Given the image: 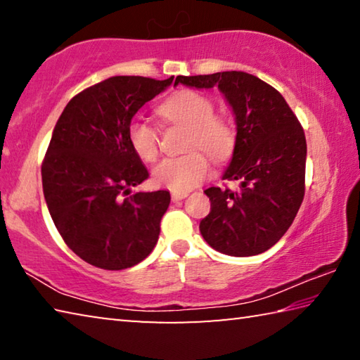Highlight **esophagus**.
Returning a JSON list of instances; mask_svg holds the SVG:
<instances>
[{
  "label": "esophagus",
  "instance_id": "esophagus-1",
  "mask_svg": "<svg viewBox=\"0 0 360 360\" xmlns=\"http://www.w3.org/2000/svg\"><path fill=\"white\" fill-rule=\"evenodd\" d=\"M187 195H188L187 192H173L172 200H173V202H181V200H184Z\"/></svg>",
  "mask_w": 360,
  "mask_h": 360
}]
</instances>
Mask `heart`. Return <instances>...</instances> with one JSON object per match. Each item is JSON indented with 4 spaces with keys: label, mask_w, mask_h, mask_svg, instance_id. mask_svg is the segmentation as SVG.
<instances>
[{
    "label": "heart",
    "mask_w": 360,
    "mask_h": 360,
    "mask_svg": "<svg viewBox=\"0 0 360 360\" xmlns=\"http://www.w3.org/2000/svg\"><path fill=\"white\" fill-rule=\"evenodd\" d=\"M214 112L212 100L193 90H181L158 106L163 122L187 129L184 148L188 152L158 163L152 172V179L157 186L173 192H187L208 178L210 160L202 154L204 151L216 163L231 157L236 146V130L227 117ZM127 133L135 154L144 162H154L160 152L158 133L154 127L141 119H133Z\"/></svg>",
    "instance_id": "b5f03b06"
}]
</instances>
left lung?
<instances>
[{"instance_id":"obj_1","label":"left lung","mask_w":360,"mask_h":360,"mask_svg":"<svg viewBox=\"0 0 360 360\" xmlns=\"http://www.w3.org/2000/svg\"><path fill=\"white\" fill-rule=\"evenodd\" d=\"M217 85L236 117V146L224 179L238 188L210 187V214L200 222L216 251L248 257L283 238L304 197L307 139L283 95L245 71L178 76L174 84Z\"/></svg>"}]
</instances>
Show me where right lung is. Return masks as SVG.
<instances>
[{"mask_svg":"<svg viewBox=\"0 0 360 360\" xmlns=\"http://www.w3.org/2000/svg\"><path fill=\"white\" fill-rule=\"evenodd\" d=\"M173 82L114 76L72 96L41 165L49 212L72 252L103 270H125L152 252L169 192H136L149 178L129 141L144 103Z\"/></svg>","mask_w":360,"mask_h":360,"instance_id":"add662e5","label":"right lung"}]
</instances>
